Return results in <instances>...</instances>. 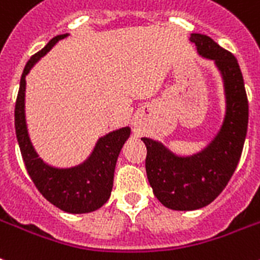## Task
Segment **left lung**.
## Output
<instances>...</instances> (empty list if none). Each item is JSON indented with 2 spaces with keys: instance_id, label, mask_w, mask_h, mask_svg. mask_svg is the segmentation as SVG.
<instances>
[{
  "instance_id": "8db88e82",
  "label": "left lung",
  "mask_w": 260,
  "mask_h": 260,
  "mask_svg": "<svg viewBox=\"0 0 260 260\" xmlns=\"http://www.w3.org/2000/svg\"><path fill=\"white\" fill-rule=\"evenodd\" d=\"M189 41L200 56L214 61L220 73L225 115L210 144L193 155H176L161 141L141 137L147 147L145 171L153 195L175 211L199 210L218 198L239 163L248 124V101L238 60L206 35L192 33Z\"/></svg>"
}]
</instances>
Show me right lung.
<instances>
[{
    "instance_id": "obj_1",
    "label": "right lung",
    "mask_w": 260,
    "mask_h": 260,
    "mask_svg": "<svg viewBox=\"0 0 260 260\" xmlns=\"http://www.w3.org/2000/svg\"><path fill=\"white\" fill-rule=\"evenodd\" d=\"M68 36L69 33H65L53 37L40 52L31 56L25 65L17 94L14 125L27 174L41 195L65 212L88 214L99 210L108 202L113 187L116 161L124 143L129 137L131 128L123 126L100 137L89 157L79 166L56 168L45 163L36 152L27 134L25 119V77L42 56H45L57 42Z\"/></svg>"
}]
</instances>
